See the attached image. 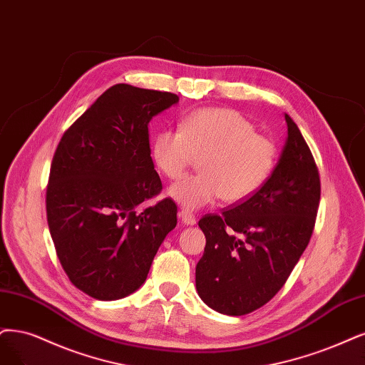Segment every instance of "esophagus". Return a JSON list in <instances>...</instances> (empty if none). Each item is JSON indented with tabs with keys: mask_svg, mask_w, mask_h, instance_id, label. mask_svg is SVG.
<instances>
[{
	"mask_svg": "<svg viewBox=\"0 0 365 365\" xmlns=\"http://www.w3.org/2000/svg\"><path fill=\"white\" fill-rule=\"evenodd\" d=\"M179 218L182 220V222H183L185 225H194V224H197L195 215H194L192 212H190V210H186V209H182V210L179 212Z\"/></svg>",
	"mask_w": 365,
	"mask_h": 365,
	"instance_id": "esophagus-1",
	"label": "esophagus"
}]
</instances>
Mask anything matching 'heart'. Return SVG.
<instances>
[{
	"instance_id": "heart-1",
	"label": "heart",
	"mask_w": 365,
	"mask_h": 365,
	"mask_svg": "<svg viewBox=\"0 0 365 365\" xmlns=\"http://www.w3.org/2000/svg\"><path fill=\"white\" fill-rule=\"evenodd\" d=\"M156 167L168 179H179L195 158L200 174L170 186V197L186 209L240 203L257 192L271 178L278 147L255 132L251 120L227 108H201L187 114L180 130H160L152 145Z\"/></svg>"
}]
</instances>
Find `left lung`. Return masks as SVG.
I'll return each mask as SVG.
<instances>
[{
  "mask_svg": "<svg viewBox=\"0 0 365 365\" xmlns=\"http://www.w3.org/2000/svg\"><path fill=\"white\" fill-rule=\"evenodd\" d=\"M286 123V144L260 190L198 221L206 247L195 267V286L203 302L221 314L244 316L271 301L313 235L319 170L287 114Z\"/></svg>",
  "mask_w": 365,
  "mask_h": 365,
  "instance_id": "left-lung-1",
  "label": "left lung"
}]
</instances>
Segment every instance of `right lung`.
<instances>
[{
	"mask_svg": "<svg viewBox=\"0 0 365 365\" xmlns=\"http://www.w3.org/2000/svg\"><path fill=\"white\" fill-rule=\"evenodd\" d=\"M179 102L168 91L115 84L64 132L52 158L46 217L58 260L72 284L99 301L138 290L178 206L156 197L148 123Z\"/></svg>",
	"mask_w": 365,
	"mask_h": 365,
	"instance_id": "right-lung-1",
	"label": "right lung"
}]
</instances>
